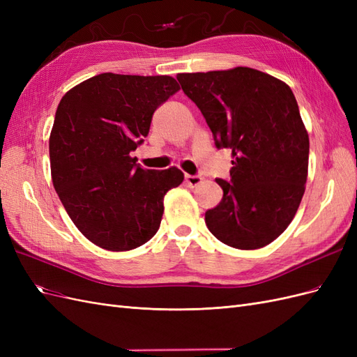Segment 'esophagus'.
Here are the masks:
<instances>
[{
    "label": "esophagus",
    "instance_id": "esophagus-1",
    "mask_svg": "<svg viewBox=\"0 0 357 357\" xmlns=\"http://www.w3.org/2000/svg\"><path fill=\"white\" fill-rule=\"evenodd\" d=\"M201 180H202V178H201L199 176H192V174H186V176H185V181L188 183L189 186H192V188H193V186H198L199 183H201Z\"/></svg>",
    "mask_w": 357,
    "mask_h": 357
}]
</instances>
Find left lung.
Here are the masks:
<instances>
[{
	"mask_svg": "<svg viewBox=\"0 0 357 357\" xmlns=\"http://www.w3.org/2000/svg\"><path fill=\"white\" fill-rule=\"evenodd\" d=\"M181 89L197 104L218 149L232 150L231 181L205 225L241 250L273 243L294 220L305 192L308 132L289 86L247 67L183 73Z\"/></svg>",
	"mask_w": 357,
	"mask_h": 357,
	"instance_id": "8db88e82",
	"label": "left lung"
}]
</instances>
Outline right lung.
Returning a JSON list of instances; mask_svg holds the SVG:
<instances>
[{"label":"right lung","mask_w":357,"mask_h":357,"mask_svg":"<svg viewBox=\"0 0 357 357\" xmlns=\"http://www.w3.org/2000/svg\"><path fill=\"white\" fill-rule=\"evenodd\" d=\"M169 75L102 73L58 105L49 138L52 181L77 229L110 252L132 250L158 232L165 193L185 174L144 169L131 152L155 110L178 91Z\"/></svg>","instance_id":"add662e5"}]
</instances>
